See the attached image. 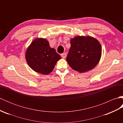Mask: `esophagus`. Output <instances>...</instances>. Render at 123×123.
<instances>
[{"mask_svg": "<svg viewBox=\"0 0 123 123\" xmlns=\"http://www.w3.org/2000/svg\"><path fill=\"white\" fill-rule=\"evenodd\" d=\"M67 56V54L66 53H63L61 54V57H63V58H66Z\"/></svg>", "mask_w": 123, "mask_h": 123, "instance_id": "34e87169", "label": "esophagus"}]
</instances>
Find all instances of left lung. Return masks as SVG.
I'll return each mask as SVG.
<instances>
[{"instance_id":"obj_1","label":"left lung","mask_w":123,"mask_h":123,"mask_svg":"<svg viewBox=\"0 0 123 123\" xmlns=\"http://www.w3.org/2000/svg\"><path fill=\"white\" fill-rule=\"evenodd\" d=\"M70 43L67 61L72 69L84 72L93 69L98 64L101 55V47L95 38L77 36L72 39Z\"/></svg>"}]
</instances>
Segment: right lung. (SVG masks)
<instances>
[{
    "label": "right lung",
    "instance_id": "1",
    "mask_svg": "<svg viewBox=\"0 0 123 123\" xmlns=\"http://www.w3.org/2000/svg\"><path fill=\"white\" fill-rule=\"evenodd\" d=\"M61 59L54 49L49 47L45 39L34 41L26 53V59L29 66L35 71L43 74L51 72L57 61Z\"/></svg>",
    "mask_w": 123,
    "mask_h": 123
}]
</instances>
